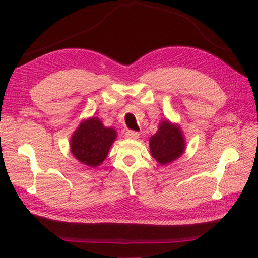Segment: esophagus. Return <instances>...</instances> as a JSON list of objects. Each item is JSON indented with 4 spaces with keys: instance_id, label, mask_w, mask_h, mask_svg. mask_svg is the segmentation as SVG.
<instances>
[{
    "instance_id": "34e87169",
    "label": "esophagus",
    "mask_w": 258,
    "mask_h": 258,
    "mask_svg": "<svg viewBox=\"0 0 258 258\" xmlns=\"http://www.w3.org/2000/svg\"><path fill=\"white\" fill-rule=\"evenodd\" d=\"M125 138L131 140H138L140 138V134L138 132H134V131H127L125 133Z\"/></svg>"
}]
</instances>
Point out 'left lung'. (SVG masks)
<instances>
[{
  "label": "left lung",
  "instance_id": "left-lung-1",
  "mask_svg": "<svg viewBox=\"0 0 258 258\" xmlns=\"http://www.w3.org/2000/svg\"><path fill=\"white\" fill-rule=\"evenodd\" d=\"M186 142L178 124L161 120L157 132L150 138L151 155L164 166L176 161L184 154Z\"/></svg>",
  "mask_w": 258,
  "mask_h": 258
}]
</instances>
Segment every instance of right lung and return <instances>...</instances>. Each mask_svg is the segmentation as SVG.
<instances>
[{"instance_id":"right-lung-1","label":"right lung","mask_w":258,"mask_h":258,"mask_svg":"<svg viewBox=\"0 0 258 258\" xmlns=\"http://www.w3.org/2000/svg\"><path fill=\"white\" fill-rule=\"evenodd\" d=\"M117 133L106 127L98 117H89L80 123L70 140L73 156L84 165L95 168L105 160Z\"/></svg>"}]
</instances>
